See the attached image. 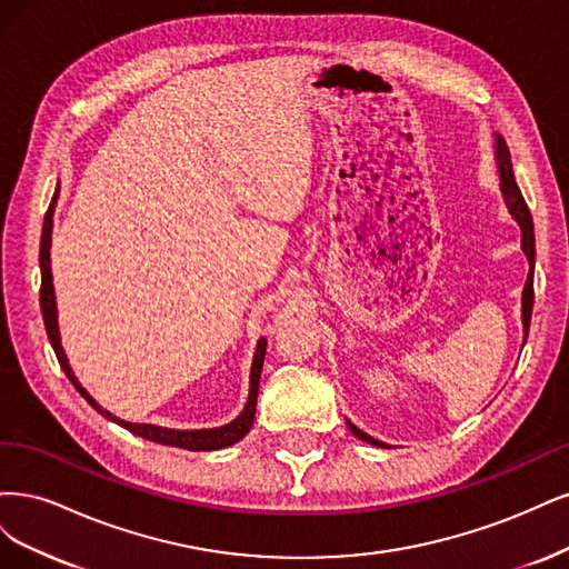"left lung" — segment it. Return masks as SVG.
Listing matches in <instances>:
<instances>
[{
	"label": "left lung",
	"instance_id": "8db88e82",
	"mask_svg": "<svg viewBox=\"0 0 569 569\" xmlns=\"http://www.w3.org/2000/svg\"><path fill=\"white\" fill-rule=\"evenodd\" d=\"M497 160H499V172H501V191H503V196H506L508 210H510L512 217L518 219V224H520V229H522V250H525V254H527L529 264L535 267V224H531L529 208H527L525 198H522V193H520V189H518V184H516V177H512L510 153H508V146H506V141H503L501 137L497 139ZM531 305H535V273L529 271L525 290H522V326H525V336L529 333ZM347 428L352 430L355 437L363 439V442L380 447L378 439H373V437H369L366 432H361L357 426L350 423V420H347Z\"/></svg>",
	"mask_w": 569,
	"mask_h": 569
}]
</instances>
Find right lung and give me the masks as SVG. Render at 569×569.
<instances>
[{"instance_id": "right-lung-1", "label": "right lung", "mask_w": 569, "mask_h": 569, "mask_svg": "<svg viewBox=\"0 0 569 569\" xmlns=\"http://www.w3.org/2000/svg\"><path fill=\"white\" fill-rule=\"evenodd\" d=\"M57 193L51 198V206L44 214V227H42V241H40V267H42V288H40V307H42V317H44V326H47V336L49 342L57 352V359L61 363V369L66 371V376L70 378V382L76 385V390L94 407L101 416L111 418L113 423L122 426L124 430H130L149 442H158L164 447H179V449H189V451H214V449H224L238 439H243L246 432L252 428L254 420V405H258V390H260V376H262V363H264V352H267V340L260 338L258 342V352H254V361H252V371H250V395H248V405L243 409V413L238 416L236 420H231L229 426L222 428H212V430H168V428H158V426H146V423H127V420H120L116 416H111L108 411H103L94 399L87 395V390L80 388L78 378L72 376L68 359L63 355L61 347V338H59V323H57V300H53V283H51V267H49V246H51V214H53V203H57Z\"/></svg>"}]
</instances>
